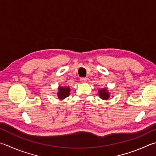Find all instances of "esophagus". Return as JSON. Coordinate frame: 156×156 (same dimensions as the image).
<instances>
[{
  "instance_id": "obj_1",
  "label": "esophagus",
  "mask_w": 156,
  "mask_h": 156,
  "mask_svg": "<svg viewBox=\"0 0 156 156\" xmlns=\"http://www.w3.org/2000/svg\"><path fill=\"white\" fill-rule=\"evenodd\" d=\"M80 82L82 83H85V82H87V78H80Z\"/></svg>"
}]
</instances>
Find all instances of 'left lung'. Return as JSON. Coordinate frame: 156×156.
Returning <instances> with one entry per match:
<instances>
[{"instance_id":"8db88e82","label":"left lung","mask_w":156,"mask_h":156,"mask_svg":"<svg viewBox=\"0 0 156 156\" xmlns=\"http://www.w3.org/2000/svg\"><path fill=\"white\" fill-rule=\"evenodd\" d=\"M99 94L101 98L102 99H108L109 97V93L107 91L105 88H103L102 90H100L99 91Z\"/></svg>"}]
</instances>
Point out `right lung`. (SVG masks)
<instances>
[{
    "label": "right lung",
    "mask_w": 156,
    "mask_h": 156,
    "mask_svg": "<svg viewBox=\"0 0 156 156\" xmlns=\"http://www.w3.org/2000/svg\"><path fill=\"white\" fill-rule=\"evenodd\" d=\"M59 90V92H58V98L59 99H65L66 97H68L69 95V92H70V88L69 87H60L58 88Z\"/></svg>",
    "instance_id": "obj_1"
}]
</instances>
